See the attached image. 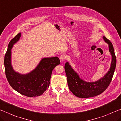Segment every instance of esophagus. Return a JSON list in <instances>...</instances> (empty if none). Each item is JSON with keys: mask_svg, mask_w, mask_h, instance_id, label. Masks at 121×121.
Wrapping results in <instances>:
<instances>
[{"mask_svg": "<svg viewBox=\"0 0 121 121\" xmlns=\"http://www.w3.org/2000/svg\"><path fill=\"white\" fill-rule=\"evenodd\" d=\"M66 55H64V54H62L61 55V56H60V60L61 61H63L66 60Z\"/></svg>", "mask_w": 121, "mask_h": 121, "instance_id": "34e87169", "label": "esophagus"}]
</instances>
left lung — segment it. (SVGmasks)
Instances as JSON below:
<instances>
[{
    "instance_id": "8db88e82",
    "label": "left lung",
    "mask_w": 121,
    "mask_h": 121,
    "mask_svg": "<svg viewBox=\"0 0 121 121\" xmlns=\"http://www.w3.org/2000/svg\"><path fill=\"white\" fill-rule=\"evenodd\" d=\"M103 38L109 45V50L112 55V59L109 70L101 79L94 82H86L80 78L68 62L65 64V70L69 89L74 95L80 98H88L101 94L110 85L114 75L116 64L114 47L110 40L105 36H103Z\"/></svg>"
}]
</instances>
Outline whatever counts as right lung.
Wrapping results in <instances>:
<instances>
[{
    "instance_id": "add662e5",
    "label": "right lung",
    "mask_w": 121,
    "mask_h": 121,
    "mask_svg": "<svg viewBox=\"0 0 121 121\" xmlns=\"http://www.w3.org/2000/svg\"><path fill=\"white\" fill-rule=\"evenodd\" d=\"M19 33L11 40L5 55V74L10 86L21 94L27 97L39 96L48 88L52 73L60 64L57 57H46L30 73L20 74L15 72L11 65V49L20 39Z\"/></svg>"
}]
</instances>
